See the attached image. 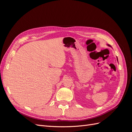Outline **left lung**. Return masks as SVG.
<instances>
[{"label": "left lung", "instance_id": "1", "mask_svg": "<svg viewBox=\"0 0 132 132\" xmlns=\"http://www.w3.org/2000/svg\"><path fill=\"white\" fill-rule=\"evenodd\" d=\"M107 46H109V47H111V46H110V45H107ZM117 61H118V58H117Z\"/></svg>", "mask_w": 132, "mask_h": 132}]
</instances>
